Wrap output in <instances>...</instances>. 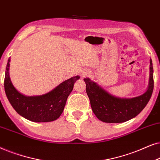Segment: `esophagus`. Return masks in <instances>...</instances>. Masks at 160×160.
Here are the masks:
<instances>
[{"label":"esophagus","mask_w":160,"mask_h":160,"mask_svg":"<svg viewBox=\"0 0 160 160\" xmlns=\"http://www.w3.org/2000/svg\"><path fill=\"white\" fill-rule=\"evenodd\" d=\"M90 74V72L88 71V70H85V71H83V72H82V78H85V77L88 75V74Z\"/></svg>","instance_id":"34e87169"}]
</instances>
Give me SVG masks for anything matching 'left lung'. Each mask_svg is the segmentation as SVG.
<instances>
[{
  "mask_svg": "<svg viewBox=\"0 0 160 160\" xmlns=\"http://www.w3.org/2000/svg\"><path fill=\"white\" fill-rule=\"evenodd\" d=\"M149 79L146 91L132 98H121L110 94L90 78H85L86 93L93 113L105 123H123L137 116L146 107L154 89V70L150 59Z\"/></svg>",
  "mask_w": 160,
  "mask_h": 160,
  "instance_id": "8db88e82",
  "label": "left lung"
}]
</instances>
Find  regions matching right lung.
<instances>
[{"label": "right lung", "instance_id": "right-lung-1", "mask_svg": "<svg viewBox=\"0 0 160 160\" xmlns=\"http://www.w3.org/2000/svg\"><path fill=\"white\" fill-rule=\"evenodd\" d=\"M10 58L6 68L4 88L8 101L18 114L33 122H50L63 111L67 98L80 76L66 80L49 92L39 96H25L19 92L9 77Z\"/></svg>", "mask_w": 160, "mask_h": 160}]
</instances>
